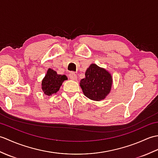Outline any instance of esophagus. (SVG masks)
Returning <instances> with one entry per match:
<instances>
[{
	"label": "esophagus",
	"mask_w": 158,
	"mask_h": 158,
	"mask_svg": "<svg viewBox=\"0 0 158 158\" xmlns=\"http://www.w3.org/2000/svg\"><path fill=\"white\" fill-rule=\"evenodd\" d=\"M69 77H70V79L74 80V81H75V80H76L77 78L76 74H75V73H74V72H72V73H70L69 74Z\"/></svg>",
	"instance_id": "34e87169"
}]
</instances>
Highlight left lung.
<instances>
[{
    "label": "left lung",
    "mask_w": 158,
    "mask_h": 158,
    "mask_svg": "<svg viewBox=\"0 0 158 158\" xmlns=\"http://www.w3.org/2000/svg\"><path fill=\"white\" fill-rule=\"evenodd\" d=\"M113 77L105 69L92 64L86 70L85 78L80 81V87L84 95L90 100H104L110 92Z\"/></svg>",
    "instance_id": "8db88e82"
}]
</instances>
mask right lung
<instances>
[{"label":"right lung","instance_id":"add662e5","mask_svg":"<svg viewBox=\"0 0 158 158\" xmlns=\"http://www.w3.org/2000/svg\"><path fill=\"white\" fill-rule=\"evenodd\" d=\"M68 79L65 75L57 74L56 70L49 69L42 80L41 88L47 96H52L59 91L62 83Z\"/></svg>","mask_w":158,"mask_h":158}]
</instances>
